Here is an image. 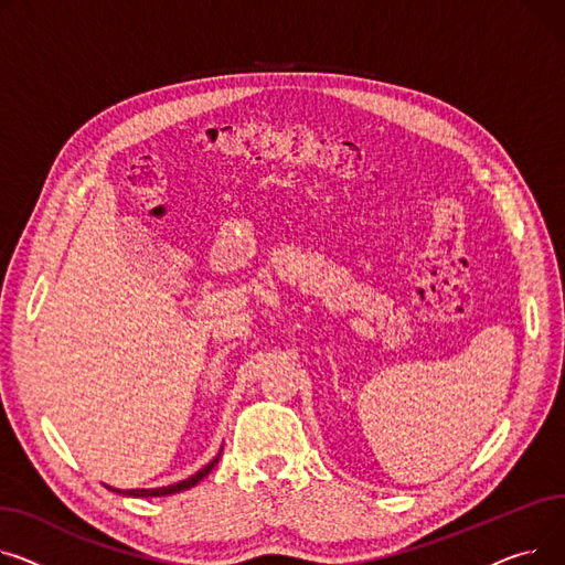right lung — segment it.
Here are the masks:
<instances>
[{
  "instance_id": "add662e5",
  "label": "right lung",
  "mask_w": 565,
  "mask_h": 565,
  "mask_svg": "<svg viewBox=\"0 0 565 565\" xmlns=\"http://www.w3.org/2000/svg\"><path fill=\"white\" fill-rule=\"evenodd\" d=\"M221 451H223V447H221ZM221 451L207 462V466L203 468V470H198L195 475H191L189 479H184V481H178V483H173V486H161V488H135V490H118V488H111V486H107L111 492H118V494H125V497H166V494H175V492H182V490H189V488H193L198 481H203L212 470H214V466L218 462V458H221Z\"/></svg>"
}]
</instances>
